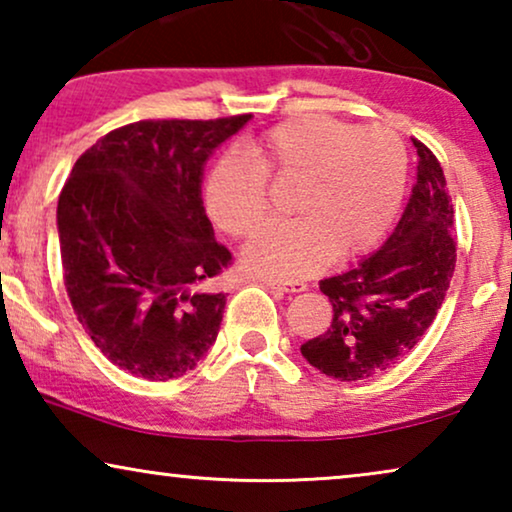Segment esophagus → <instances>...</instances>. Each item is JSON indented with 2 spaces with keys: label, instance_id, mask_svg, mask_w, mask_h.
Wrapping results in <instances>:
<instances>
[{
  "label": "esophagus",
  "instance_id": "1",
  "mask_svg": "<svg viewBox=\"0 0 512 512\" xmlns=\"http://www.w3.org/2000/svg\"><path fill=\"white\" fill-rule=\"evenodd\" d=\"M265 286L284 293H303L307 289L305 282H275V279H265Z\"/></svg>",
  "mask_w": 512,
  "mask_h": 512
}]
</instances>
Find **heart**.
I'll return each instance as SVG.
<instances>
[{
  "label": "heart",
  "instance_id": "obj_1",
  "mask_svg": "<svg viewBox=\"0 0 512 512\" xmlns=\"http://www.w3.org/2000/svg\"><path fill=\"white\" fill-rule=\"evenodd\" d=\"M408 156L387 125H354L300 116L275 125L247 146L228 151L202 181V205L223 233L249 235L265 216V174L298 179L296 219L263 226L242 249L258 277L293 282L333 256L354 258L382 240L401 205Z\"/></svg>",
  "mask_w": 512,
  "mask_h": 512
}]
</instances>
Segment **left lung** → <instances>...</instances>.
Listing matches in <instances>:
<instances>
[{
	"label": "left lung",
	"mask_w": 512,
	"mask_h": 512,
	"mask_svg": "<svg viewBox=\"0 0 512 512\" xmlns=\"http://www.w3.org/2000/svg\"><path fill=\"white\" fill-rule=\"evenodd\" d=\"M415 142L417 184L408 207L375 254L342 275L321 279L333 321L300 345L307 363L340 382L373 377L403 359L443 305L457 261L452 200L438 158Z\"/></svg>",
	"instance_id": "obj_1"
}]
</instances>
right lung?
<instances>
[{
	"label": "right lung",
	"instance_id": "right-lung-1",
	"mask_svg": "<svg viewBox=\"0 0 512 512\" xmlns=\"http://www.w3.org/2000/svg\"><path fill=\"white\" fill-rule=\"evenodd\" d=\"M251 116L139 121L76 160L58 200L67 296L95 347L144 380L198 366L226 296L207 291L230 263L202 205L205 165Z\"/></svg>",
	"mask_w": 512,
	"mask_h": 512
}]
</instances>
